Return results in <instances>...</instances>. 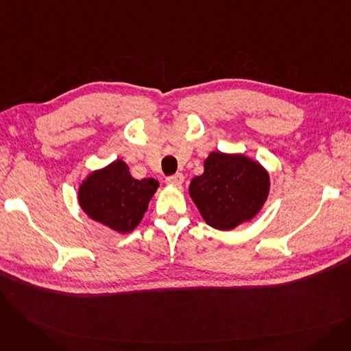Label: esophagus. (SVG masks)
Returning a JSON list of instances; mask_svg holds the SVG:
<instances>
[{
    "instance_id": "34e87169",
    "label": "esophagus",
    "mask_w": 351,
    "mask_h": 351,
    "mask_svg": "<svg viewBox=\"0 0 351 351\" xmlns=\"http://www.w3.org/2000/svg\"><path fill=\"white\" fill-rule=\"evenodd\" d=\"M183 180H185V176H183L182 173H176V175H172L169 178H166V183L168 185H172V186H176V188H180Z\"/></svg>"
}]
</instances>
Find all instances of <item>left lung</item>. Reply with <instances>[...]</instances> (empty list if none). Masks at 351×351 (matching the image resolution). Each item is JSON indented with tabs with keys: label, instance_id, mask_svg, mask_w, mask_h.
<instances>
[{
	"label": "left lung",
	"instance_id": "obj_1",
	"mask_svg": "<svg viewBox=\"0 0 351 351\" xmlns=\"http://www.w3.org/2000/svg\"><path fill=\"white\" fill-rule=\"evenodd\" d=\"M270 192L263 165L243 154L212 152L204 173L195 176L189 195L205 222L217 230H232L259 213Z\"/></svg>",
	"mask_w": 351,
	"mask_h": 351
}]
</instances>
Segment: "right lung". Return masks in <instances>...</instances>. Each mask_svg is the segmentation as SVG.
<instances>
[{
    "mask_svg": "<svg viewBox=\"0 0 351 351\" xmlns=\"http://www.w3.org/2000/svg\"><path fill=\"white\" fill-rule=\"evenodd\" d=\"M158 188V180L132 178L129 166L117 159L82 180L78 204L89 219L125 234L141 223Z\"/></svg>",
    "mask_w": 351,
    "mask_h": 351,
    "instance_id": "add662e5",
    "label": "right lung"
}]
</instances>
